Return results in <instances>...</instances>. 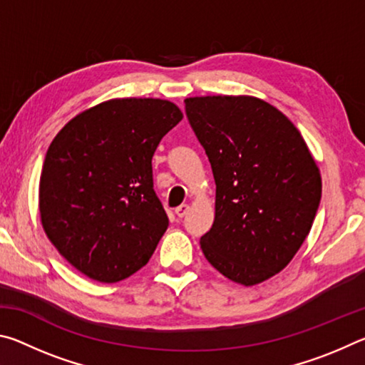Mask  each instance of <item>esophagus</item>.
I'll return each mask as SVG.
<instances>
[{"instance_id": "1", "label": "esophagus", "mask_w": 365, "mask_h": 365, "mask_svg": "<svg viewBox=\"0 0 365 365\" xmlns=\"http://www.w3.org/2000/svg\"><path fill=\"white\" fill-rule=\"evenodd\" d=\"M188 209H190L188 205H180L178 207H175V214L178 215V217H185V215H187V212H188Z\"/></svg>"}]
</instances>
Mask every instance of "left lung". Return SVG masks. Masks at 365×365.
I'll return each mask as SVG.
<instances>
[{
  "label": "left lung",
  "mask_w": 365,
  "mask_h": 365,
  "mask_svg": "<svg viewBox=\"0 0 365 365\" xmlns=\"http://www.w3.org/2000/svg\"><path fill=\"white\" fill-rule=\"evenodd\" d=\"M185 113L215 180V217L200 240L214 269L245 287L279 274L311 230L322 178L298 128L255 96H195Z\"/></svg>",
  "instance_id": "obj_1"
}]
</instances>
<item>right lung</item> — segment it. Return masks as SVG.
<instances>
[{
  "mask_svg": "<svg viewBox=\"0 0 365 365\" xmlns=\"http://www.w3.org/2000/svg\"><path fill=\"white\" fill-rule=\"evenodd\" d=\"M182 117L158 98L109 100L51 141L40 177L41 225L83 275L115 283L150 261L169 227L153 188V154Z\"/></svg>",
  "mask_w": 365,
  "mask_h": 365,
  "instance_id": "right-lung-1",
  "label": "right lung"
}]
</instances>
